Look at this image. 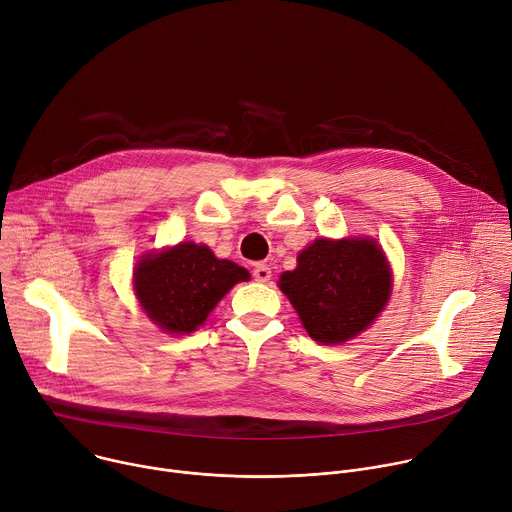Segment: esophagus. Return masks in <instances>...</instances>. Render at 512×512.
<instances>
[{
  "mask_svg": "<svg viewBox=\"0 0 512 512\" xmlns=\"http://www.w3.org/2000/svg\"><path fill=\"white\" fill-rule=\"evenodd\" d=\"M253 277H255L257 281H261V283L269 281V279H271V267L265 265V263H257L255 269H253Z\"/></svg>",
  "mask_w": 512,
  "mask_h": 512,
  "instance_id": "1",
  "label": "esophagus"
}]
</instances>
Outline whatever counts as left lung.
I'll return each instance as SVG.
<instances>
[{
  "label": "left lung",
  "instance_id": "obj_1",
  "mask_svg": "<svg viewBox=\"0 0 512 512\" xmlns=\"http://www.w3.org/2000/svg\"><path fill=\"white\" fill-rule=\"evenodd\" d=\"M391 267L375 239H316L298 267L279 277L306 332L320 344H340L367 330L391 298Z\"/></svg>",
  "mask_w": 512,
  "mask_h": 512
}]
</instances>
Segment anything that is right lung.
I'll return each mask as SVG.
<instances>
[{
    "label": "right lung",
    "mask_w": 512,
    "mask_h": 512,
    "mask_svg": "<svg viewBox=\"0 0 512 512\" xmlns=\"http://www.w3.org/2000/svg\"><path fill=\"white\" fill-rule=\"evenodd\" d=\"M251 275L206 245L180 243L143 255L133 269V289L148 318L168 334H188L204 324L229 289Z\"/></svg>",
    "instance_id": "1"
}]
</instances>
